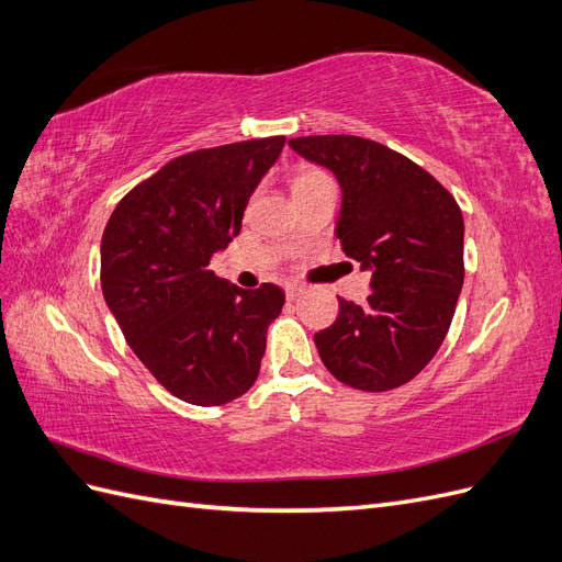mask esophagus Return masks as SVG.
Returning <instances> with one entry per match:
<instances>
[{"mask_svg":"<svg viewBox=\"0 0 562 562\" xmlns=\"http://www.w3.org/2000/svg\"><path fill=\"white\" fill-rule=\"evenodd\" d=\"M304 293V285L302 283H288L285 285V297L288 300H295V297H300Z\"/></svg>","mask_w":562,"mask_h":562,"instance_id":"esophagus-1","label":"esophagus"}]
</instances>
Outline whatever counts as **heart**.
Returning a JSON list of instances; mask_svg holds the SVG:
<instances>
[{"label": "heart", "mask_w": 562, "mask_h": 562, "mask_svg": "<svg viewBox=\"0 0 562 562\" xmlns=\"http://www.w3.org/2000/svg\"><path fill=\"white\" fill-rule=\"evenodd\" d=\"M330 178L321 171V168H314V166H300L297 173L293 176V196L297 194H304V192H312L316 190V187L321 184H328Z\"/></svg>", "instance_id": "1"}]
</instances>
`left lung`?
Listing matches in <instances>:
<instances>
[{
	"instance_id": "obj_1",
	"label": "left lung",
	"mask_w": 562,
	"mask_h": 562,
	"mask_svg": "<svg viewBox=\"0 0 562 562\" xmlns=\"http://www.w3.org/2000/svg\"><path fill=\"white\" fill-rule=\"evenodd\" d=\"M337 178L335 234L370 271L363 304L339 300L330 328L314 335L330 375L361 391L411 382L443 345L464 283V217L422 166L356 135L288 140Z\"/></svg>"
}]
</instances>
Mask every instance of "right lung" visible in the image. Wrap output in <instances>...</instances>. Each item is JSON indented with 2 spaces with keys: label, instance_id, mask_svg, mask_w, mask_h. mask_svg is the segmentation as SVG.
Wrapping results in <instances>:
<instances>
[{
  "label": "right lung",
  "instance_id": "add662e5",
  "mask_svg": "<svg viewBox=\"0 0 562 562\" xmlns=\"http://www.w3.org/2000/svg\"><path fill=\"white\" fill-rule=\"evenodd\" d=\"M285 138L196 149L116 203L100 244V285L128 347L192 405H223L258 380L269 323L285 295L244 291L209 269L241 232L248 199Z\"/></svg>",
  "mask_w": 562,
  "mask_h": 562
}]
</instances>
